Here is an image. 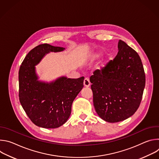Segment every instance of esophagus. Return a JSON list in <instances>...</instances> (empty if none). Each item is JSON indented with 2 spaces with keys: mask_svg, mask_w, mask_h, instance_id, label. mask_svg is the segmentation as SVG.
Instances as JSON below:
<instances>
[{
  "mask_svg": "<svg viewBox=\"0 0 159 159\" xmlns=\"http://www.w3.org/2000/svg\"><path fill=\"white\" fill-rule=\"evenodd\" d=\"M84 85L85 87H89L90 85V82L88 78H85L84 80Z\"/></svg>",
  "mask_w": 159,
  "mask_h": 159,
  "instance_id": "1",
  "label": "esophagus"
}]
</instances>
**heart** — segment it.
Listing matches in <instances>:
<instances>
[{"label":"heart","mask_w":159,"mask_h":159,"mask_svg":"<svg viewBox=\"0 0 159 159\" xmlns=\"http://www.w3.org/2000/svg\"><path fill=\"white\" fill-rule=\"evenodd\" d=\"M101 55V53H99V52H98V53H96L94 55H93V60H96L98 58H99Z\"/></svg>","instance_id":"b5f03b06"}]
</instances>
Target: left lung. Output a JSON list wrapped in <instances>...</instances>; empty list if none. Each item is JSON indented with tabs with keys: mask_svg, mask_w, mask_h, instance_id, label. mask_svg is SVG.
Masks as SVG:
<instances>
[{
	"mask_svg": "<svg viewBox=\"0 0 159 159\" xmlns=\"http://www.w3.org/2000/svg\"><path fill=\"white\" fill-rule=\"evenodd\" d=\"M118 53L101 70L90 76L96 112L109 123L123 121L138 109L145 85V74L137 52L118 42Z\"/></svg>",
	"mask_w": 159,
	"mask_h": 159,
	"instance_id": "8db88e82",
	"label": "left lung"
}]
</instances>
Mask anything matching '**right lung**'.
Instances as JSON below:
<instances>
[{"mask_svg":"<svg viewBox=\"0 0 159 159\" xmlns=\"http://www.w3.org/2000/svg\"><path fill=\"white\" fill-rule=\"evenodd\" d=\"M63 47L41 44L32 49L22 62L19 71V98L31 121L44 128H56L69 119L72 104L84 87V77H61L50 83L39 81L35 66L44 56Z\"/></svg>","mask_w":159,"mask_h":159,"instance_id":"1","label":"right lung"}]
</instances>
